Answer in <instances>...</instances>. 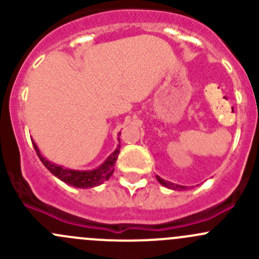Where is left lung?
Listing matches in <instances>:
<instances>
[{"label": "left lung", "instance_id": "8db88e82", "mask_svg": "<svg viewBox=\"0 0 259 259\" xmlns=\"http://www.w3.org/2000/svg\"><path fill=\"white\" fill-rule=\"evenodd\" d=\"M156 180H158V182L160 183L161 185H164L165 188H168V189H171V190H185V189H188V188L184 187V185L174 184V183L168 182V180H164L163 178H160L159 176H156Z\"/></svg>", "mask_w": 259, "mask_h": 259}]
</instances>
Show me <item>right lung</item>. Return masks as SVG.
<instances>
[{
  "label": "right lung",
  "instance_id": "right-lung-1",
  "mask_svg": "<svg viewBox=\"0 0 259 259\" xmlns=\"http://www.w3.org/2000/svg\"><path fill=\"white\" fill-rule=\"evenodd\" d=\"M31 140H32L33 148H35L36 153H37V156L40 158V160L42 161L44 165L49 169L50 173H51L52 176L56 177V178H59L61 182L66 183L67 185H71V187H75V188H80V189H88V188L98 187V185L103 184L104 182H106V180L110 178L114 173L115 161H116L117 156H119V153H120V142H119L116 149H115L113 153H111L110 155L103 161V164H100L98 168L90 169V170H76V169L65 168L64 165H59V164H55L52 163V161L48 160V159L41 154L40 149H38L37 144L33 142V139Z\"/></svg>",
  "mask_w": 259,
  "mask_h": 259
}]
</instances>
